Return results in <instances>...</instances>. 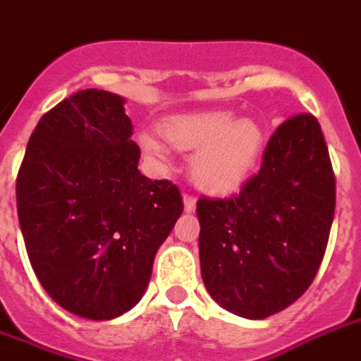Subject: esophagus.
Returning a JSON list of instances; mask_svg holds the SVG:
<instances>
[{
	"label": "esophagus",
	"instance_id": "1",
	"mask_svg": "<svg viewBox=\"0 0 361 361\" xmlns=\"http://www.w3.org/2000/svg\"><path fill=\"white\" fill-rule=\"evenodd\" d=\"M195 206H196V202L192 196H189V195L183 196V207H185L187 213H192V211H195Z\"/></svg>",
	"mask_w": 361,
	"mask_h": 361
}]
</instances>
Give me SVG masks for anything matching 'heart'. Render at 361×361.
<instances>
[{"label": "heart", "mask_w": 361, "mask_h": 361, "mask_svg": "<svg viewBox=\"0 0 361 361\" xmlns=\"http://www.w3.org/2000/svg\"><path fill=\"white\" fill-rule=\"evenodd\" d=\"M161 135L172 148L195 154L190 178L207 195H230L250 178L263 154L262 128L226 111L183 114L161 122ZM142 154L155 166L171 165V150L150 131L137 137Z\"/></svg>", "instance_id": "1"}]
</instances>
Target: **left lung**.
Instances as JSON below:
<instances>
[{
	"label": "left lung",
	"mask_w": 361,
	"mask_h": 361,
	"mask_svg": "<svg viewBox=\"0 0 361 361\" xmlns=\"http://www.w3.org/2000/svg\"><path fill=\"white\" fill-rule=\"evenodd\" d=\"M336 209V178L313 114L272 133L262 171L231 198H200V269L219 306L265 319L291 306L317 274Z\"/></svg>",
	"instance_id": "1"
}]
</instances>
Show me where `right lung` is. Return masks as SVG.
<instances>
[{
    "label": "right lung",
    "instance_id": "add662e5",
    "mask_svg": "<svg viewBox=\"0 0 361 361\" xmlns=\"http://www.w3.org/2000/svg\"><path fill=\"white\" fill-rule=\"evenodd\" d=\"M124 98L79 90L42 114L16 178V206L40 286L66 312L109 321L139 302L157 248L183 211L148 180Z\"/></svg>",
    "mask_w": 361,
    "mask_h": 361
}]
</instances>
